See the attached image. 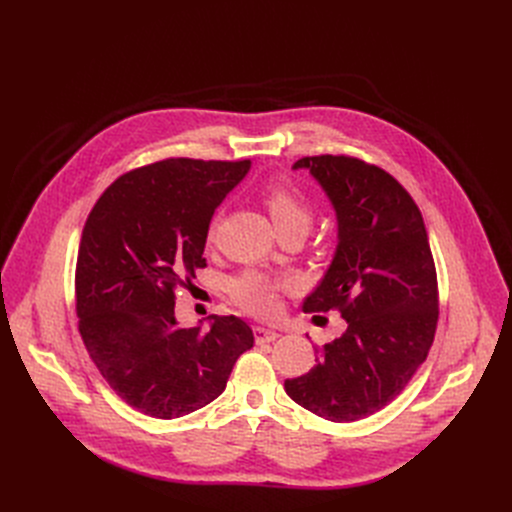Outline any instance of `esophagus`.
<instances>
[{
  "label": "esophagus",
  "instance_id": "34e87169",
  "mask_svg": "<svg viewBox=\"0 0 512 512\" xmlns=\"http://www.w3.org/2000/svg\"><path fill=\"white\" fill-rule=\"evenodd\" d=\"M253 334H255V340L257 344H263V342H274L280 334L272 328H265V326H255L253 328Z\"/></svg>",
  "mask_w": 512,
  "mask_h": 512
}]
</instances>
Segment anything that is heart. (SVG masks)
Masks as SVG:
<instances>
[{
    "label": "heart",
    "instance_id": "b5f03b06",
    "mask_svg": "<svg viewBox=\"0 0 512 512\" xmlns=\"http://www.w3.org/2000/svg\"><path fill=\"white\" fill-rule=\"evenodd\" d=\"M263 205L270 211V218L280 232L286 230H309L313 220V209L305 195L288 180H274L265 184L261 191ZM215 230V222L211 232ZM290 280H272L261 272H245L232 282V294L236 303L255 315H272L278 309V290L288 288Z\"/></svg>",
    "mask_w": 512,
    "mask_h": 512
}]
</instances>
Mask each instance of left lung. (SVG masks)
Here are the masks:
<instances>
[{"label":"left lung","mask_w":512,"mask_h":512,"mask_svg":"<svg viewBox=\"0 0 512 512\" xmlns=\"http://www.w3.org/2000/svg\"><path fill=\"white\" fill-rule=\"evenodd\" d=\"M330 199L338 245L305 313L338 309L346 330L315 346V365L286 380L303 409L336 423L392 402L425 361L438 324V280L421 211L388 172L346 155L303 157ZM319 315H315L317 319Z\"/></svg>","instance_id":"1"}]
</instances>
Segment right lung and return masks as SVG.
<instances>
[{"label": "right lung", "mask_w": 512, "mask_h": 512, "mask_svg": "<svg viewBox=\"0 0 512 512\" xmlns=\"http://www.w3.org/2000/svg\"><path fill=\"white\" fill-rule=\"evenodd\" d=\"M251 161L164 159L105 188L91 209L76 261V315L105 382L130 407L176 419L218 398L253 330L213 315L209 330L182 328L174 290L205 267L209 222Z\"/></svg>", "instance_id": "1"}]
</instances>
